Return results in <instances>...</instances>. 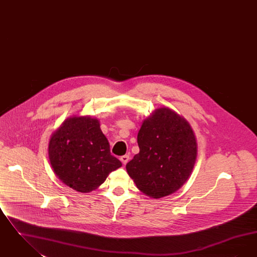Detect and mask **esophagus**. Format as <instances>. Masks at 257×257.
I'll list each match as a JSON object with an SVG mask.
<instances>
[{"instance_id":"obj_1","label":"esophagus","mask_w":257,"mask_h":257,"mask_svg":"<svg viewBox=\"0 0 257 257\" xmlns=\"http://www.w3.org/2000/svg\"><path fill=\"white\" fill-rule=\"evenodd\" d=\"M120 161L122 162L123 165H126L129 161V155H123L120 157Z\"/></svg>"}]
</instances>
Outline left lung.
<instances>
[{
	"label": "left lung",
	"mask_w": 257,
	"mask_h": 257,
	"mask_svg": "<svg viewBox=\"0 0 257 257\" xmlns=\"http://www.w3.org/2000/svg\"><path fill=\"white\" fill-rule=\"evenodd\" d=\"M138 145L140 152L126 170L147 196H169L189 178L196 162V137L190 124L173 110L161 108L146 119Z\"/></svg>",
	"instance_id": "obj_1"
}]
</instances>
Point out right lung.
Returning <instances> with one entry per match:
<instances>
[{
    "label": "right lung",
    "mask_w": 257,
    "mask_h": 257,
    "mask_svg": "<svg viewBox=\"0 0 257 257\" xmlns=\"http://www.w3.org/2000/svg\"><path fill=\"white\" fill-rule=\"evenodd\" d=\"M49 158L56 175L81 193L97 189L122 165L110 154L99 121L89 116H74L61 124L50 140Z\"/></svg>",
    "instance_id": "add662e5"
}]
</instances>
